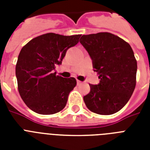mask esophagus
I'll return each instance as SVG.
<instances>
[{
	"mask_svg": "<svg viewBox=\"0 0 150 150\" xmlns=\"http://www.w3.org/2000/svg\"><path fill=\"white\" fill-rule=\"evenodd\" d=\"M81 83H82V82H81V81H79V80H77V85H78V86L81 84Z\"/></svg>",
	"mask_w": 150,
	"mask_h": 150,
	"instance_id": "esophagus-1",
	"label": "esophagus"
}]
</instances>
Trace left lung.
<instances>
[{"instance_id":"1","label":"left lung","mask_w":150,"mask_h":150,"mask_svg":"<svg viewBox=\"0 0 150 150\" xmlns=\"http://www.w3.org/2000/svg\"><path fill=\"white\" fill-rule=\"evenodd\" d=\"M79 42L89 53L98 85L89 84L90 92L83 97L93 113L110 115L128 103L136 85L137 61L131 46L110 33L83 35Z\"/></svg>"}]
</instances>
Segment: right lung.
Instances as JSON below:
<instances>
[{"label":"right lung","instance_id":"right-lung-1","mask_svg":"<svg viewBox=\"0 0 150 150\" xmlns=\"http://www.w3.org/2000/svg\"><path fill=\"white\" fill-rule=\"evenodd\" d=\"M81 35L46 33L30 40L20 51L15 67L20 96L29 109L40 114H53L66 106L76 86L75 78L56 75L67 50L79 43Z\"/></svg>","mask_w":150,"mask_h":150}]
</instances>
